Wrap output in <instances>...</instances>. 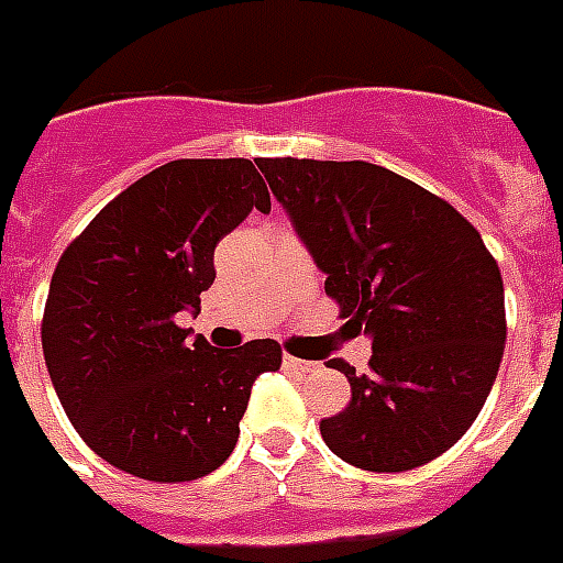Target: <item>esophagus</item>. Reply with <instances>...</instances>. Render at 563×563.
Masks as SVG:
<instances>
[{
  "label": "esophagus",
  "mask_w": 563,
  "mask_h": 563,
  "mask_svg": "<svg viewBox=\"0 0 563 563\" xmlns=\"http://www.w3.org/2000/svg\"><path fill=\"white\" fill-rule=\"evenodd\" d=\"M282 365H285V371H294V374H308L311 371V362H302V358H294V356H285L282 358Z\"/></svg>",
  "instance_id": "34e87169"
}]
</instances>
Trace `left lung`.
Returning a JSON list of instances; mask_svg holds the SVG:
<instances>
[{"mask_svg":"<svg viewBox=\"0 0 563 563\" xmlns=\"http://www.w3.org/2000/svg\"><path fill=\"white\" fill-rule=\"evenodd\" d=\"M327 294L371 338V371L332 358L350 383L320 421L332 454L407 472L445 454L477 418L505 353V285L472 222L374 163L257 159Z\"/></svg>","mask_w":563,"mask_h":563,"instance_id":"1","label":"left lung"}]
</instances>
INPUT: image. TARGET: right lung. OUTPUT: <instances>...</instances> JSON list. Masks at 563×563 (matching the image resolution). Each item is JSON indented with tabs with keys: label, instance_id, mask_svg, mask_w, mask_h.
I'll list each match as a JSON object with an SVG mask.
<instances>
[{
	"label": "right lung",
	"instance_id": "right-lung-1",
	"mask_svg": "<svg viewBox=\"0 0 563 563\" xmlns=\"http://www.w3.org/2000/svg\"><path fill=\"white\" fill-rule=\"evenodd\" d=\"M269 192L252 159H175L139 177L58 261L44 358L76 433L126 475L177 484L231 457L273 338L234 350L177 327L213 285V252Z\"/></svg>",
	"mask_w": 563,
	"mask_h": 563
}]
</instances>
